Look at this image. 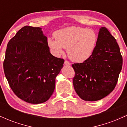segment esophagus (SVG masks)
Here are the masks:
<instances>
[{
    "mask_svg": "<svg viewBox=\"0 0 127 127\" xmlns=\"http://www.w3.org/2000/svg\"><path fill=\"white\" fill-rule=\"evenodd\" d=\"M64 64L65 65H71V63L69 62H68V61L65 60L64 63Z\"/></svg>",
    "mask_w": 127,
    "mask_h": 127,
    "instance_id": "obj_1",
    "label": "esophagus"
}]
</instances>
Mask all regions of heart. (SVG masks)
I'll use <instances>...</instances> for the list:
<instances>
[{"instance_id": "heart-1", "label": "heart", "mask_w": 127, "mask_h": 127, "mask_svg": "<svg viewBox=\"0 0 127 127\" xmlns=\"http://www.w3.org/2000/svg\"><path fill=\"white\" fill-rule=\"evenodd\" d=\"M55 39H48V44L55 54L63 53L67 48L68 57L75 62H82L94 52L97 42V34L93 29L81 27H65L54 34Z\"/></svg>"}]
</instances>
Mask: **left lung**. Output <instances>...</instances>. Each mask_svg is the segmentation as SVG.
<instances>
[{
    "label": "left lung",
    "mask_w": 127,
    "mask_h": 127,
    "mask_svg": "<svg viewBox=\"0 0 127 127\" xmlns=\"http://www.w3.org/2000/svg\"><path fill=\"white\" fill-rule=\"evenodd\" d=\"M72 67L74 88L82 100L97 101L114 90L122 69V57L116 40L106 27L100 29L91 56Z\"/></svg>",
    "instance_id": "obj_1"
}]
</instances>
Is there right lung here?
<instances>
[{"label":"right lung","mask_w":127,"mask_h":127,"mask_svg":"<svg viewBox=\"0 0 127 127\" xmlns=\"http://www.w3.org/2000/svg\"><path fill=\"white\" fill-rule=\"evenodd\" d=\"M64 60L49 52L42 29L24 26L9 40L4 72L14 94L32 104L47 101L55 89V78Z\"/></svg>","instance_id":"1"}]
</instances>
